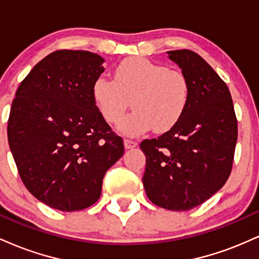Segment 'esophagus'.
I'll return each mask as SVG.
<instances>
[{
    "label": "esophagus",
    "instance_id": "34e87169",
    "mask_svg": "<svg viewBox=\"0 0 259 259\" xmlns=\"http://www.w3.org/2000/svg\"><path fill=\"white\" fill-rule=\"evenodd\" d=\"M124 146H125L126 150H130V148H134V147L138 146V142L134 141V140L125 139L124 140Z\"/></svg>",
    "mask_w": 259,
    "mask_h": 259
}]
</instances>
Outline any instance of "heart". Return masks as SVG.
Masks as SVG:
<instances>
[{
    "label": "heart",
    "mask_w": 259,
    "mask_h": 259,
    "mask_svg": "<svg viewBox=\"0 0 259 259\" xmlns=\"http://www.w3.org/2000/svg\"><path fill=\"white\" fill-rule=\"evenodd\" d=\"M92 96L108 123H118L132 101L134 111L119 124L127 135H139L153 126L164 132L180 119L189 102L186 76L150 59L123 61L114 70V80L99 76Z\"/></svg>",
    "instance_id": "obj_1"
}]
</instances>
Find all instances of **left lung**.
<instances>
[{"instance_id": "1", "label": "left lung", "mask_w": 259, "mask_h": 259, "mask_svg": "<svg viewBox=\"0 0 259 259\" xmlns=\"http://www.w3.org/2000/svg\"><path fill=\"white\" fill-rule=\"evenodd\" d=\"M189 81V102L169 132L144 140V183L156 206L189 210L212 197L227 183L234 162L237 120L227 84L200 55L167 52Z\"/></svg>"}]
</instances>
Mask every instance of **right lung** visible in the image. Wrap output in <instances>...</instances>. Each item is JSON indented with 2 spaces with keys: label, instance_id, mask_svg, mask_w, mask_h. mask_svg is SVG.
<instances>
[{
  "label": "right lung",
  "instance_id": "1",
  "mask_svg": "<svg viewBox=\"0 0 259 259\" xmlns=\"http://www.w3.org/2000/svg\"><path fill=\"white\" fill-rule=\"evenodd\" d=\"M103 62L89 51L50 53L20 82L12 102L7 135L20 179L55 209L92 206L106 171L124 153L123 139L92 96Z\"/></svg>",
  "mask_w": 259,
  "mask_h": 259
}]
</instances>
